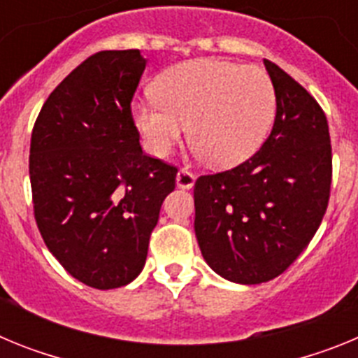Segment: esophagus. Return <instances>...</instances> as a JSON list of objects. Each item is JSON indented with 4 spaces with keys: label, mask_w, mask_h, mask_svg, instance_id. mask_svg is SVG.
<instances>
[{
    "label": "esophagus",
    "mask_w": 358,
    "mask_h": 358,
    "mask_svg": "<svg viewBox=\"0 0 358 358\" xmlns=\"http://www.w3.org/2000/svg\"><path fill=\"white\" fill-rule=\"evenodd\" d=\"M176 182L179 188H186L189 189L192 186L195 185V176L192 172H189L188 169H181L179 172H177V177H176Z\"/></svg>",
    "instance_id": "34e87169"
}]
</instances>
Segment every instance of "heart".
<instances>
[{
    "label": "heart",
    "instance_id": "obj_1",
    "mask_svg": "<svg viewBox=\"0 0 358 358\" xmlns=\"http://www.w3.org/2000/svg\"><path fill=\"white\" fill-rule=\"evenodd\" d=\"M159 98L134 106V122L154 156H164L185 132L213 166L248 159L273 125L276 94L260 68L217 59L173 66L157 82Z\"/></svg>",
    "mask_w": 358,
    "mask_h": 358
}]
</instances>
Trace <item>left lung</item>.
<instances>
[{
  "label": "left lung",
  "instance_id": "8db88e82",
  "mask_svg": "<svg viewBox=\"0 0 358 358\" xmlns=\"http://www.w3.org/2000/svg\"><path fill=\"white\" fill-rule=\"evenodd\" d=\"M276 93L273 131L231 170L195 181V236L215 273L235 283L274 280L314 238L327 213L331 143L324 110L265 59Z\"/></svg>",
  "mask_w": 358,
  "mask_h": 358
}]
</instances>
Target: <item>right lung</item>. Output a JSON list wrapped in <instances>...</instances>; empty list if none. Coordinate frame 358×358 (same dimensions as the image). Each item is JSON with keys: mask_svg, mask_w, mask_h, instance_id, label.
Returning a JSON list of instances; mask_svg holds the SVG:
<instances>
[{"mask_svg": "<svg viewBox=\"0 0 358 358\" xmlns=\"http://www.w3.org/2000/svg\"><path fill=\"white\" fill-rule=\"evenodd\" d=\"M140 50L87 57L57 85L31 131L34 217L46 248L84 285H127L143 268L177 166L141 150L131 102Z\"/></svg>", "mask_w": 358, "mask_h": 358, "instance_id": "right-lung-1", "label": "right lung"}]
</instances>
